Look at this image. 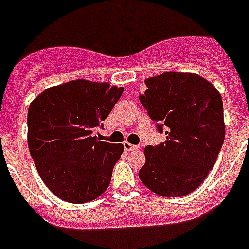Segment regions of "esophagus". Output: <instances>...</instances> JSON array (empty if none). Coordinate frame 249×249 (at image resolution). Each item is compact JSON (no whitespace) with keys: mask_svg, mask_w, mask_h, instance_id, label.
I'll list each match as a JSON object with an SVG mask.
<instances>
[{"mask_svg":"<svg viewBox=\"0 0 249 249\" xmlns=\"http://www.w3.org/2000/svg\"><path fill=\"white\" fill-rule=\"evenodd\" d=\"M123 147H124V150H126V152H133V150L140 149V147L131 144L129 142H123Z\"/></svg>","mask_w":249,"mask_h":249,"instance_id":"obj_1","label":"esophagus"}]
</instances>
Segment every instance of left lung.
<instances>
[{
  "label": "left lung",
  "mask_w": 249,
  "mask_h": 249,
  "mask_svg": "<svg viewBox=\"0 0 249 249\" xmlns=\"http://www.w3.org/2000/svg\"><path fill=\"white\" fill-rule=\"evenodd\" d=\"M140 95L166 141L144 148L140 179L145 188L165 197L185 196L199 188L225 140L221 93L209 80L193 72H163L145 79Z\"/></svg>",
  "instance_id": "obj_1"
}]
</instances>
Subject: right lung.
I'll return each mask as SVG.
<instances>
[{
  "label": "right lung",
  "mask_w": 249,
  "mask_h": 249,
  "mask_svg": "<svg viewBox=\"0 0 249 249\" xmlns=\"http://www.w3.org/2000/svg\"><path fill=\"white\" fill-rule=\"evenodd\" d=\"M123 90L76 79L48 88L29 105V153L39 177L59 199L85 204L108 188L123 145L99 141L92 133Z\"/></svg>",
  "instance_id": "right-lung-1"
}]
</instances>
